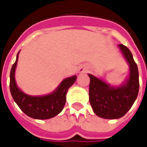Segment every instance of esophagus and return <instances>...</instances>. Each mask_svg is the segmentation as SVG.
Returning <instances> with one entry per match:
<instances>
[{"instance_id":"34e87169","label":"esophagus","mask_w":147,"mask_h":147,"mask_svg":"<svg viewBox=\"0 0 147 147\" xmlns=\"http://www.w3.org/2000/svg\"><path fill=\"white\" fill-rule=\"evenodd\" d=\"M85 71H86V70L84 69V68H80V72H84Z\"/></svg>"}]
</instances>
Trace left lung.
<instances>
[{
	"mask_svg": "<svg viewBox=\"0 0 147 147\" xmlns=\"http://www.w3.org/2000/svg\"><path fill=\"white\" fill-rule=\"evenodd\" d=\"M129 66V75L125 83L113 87L88 74L89 101L95 114L105 119H117L123 117L132 107L139 90L138 69L132 53L125 46L118 45Z\"/></svg>",
	"mask_w": 147,
	"mask_h": 147,
	"instance_id": "obj_1",
	"label": "left lung"
}]
</instances>
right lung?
Segmentation results:
<instances>
[{"instance_id": "1", "label": "right lung", "mask_w": 147, "mask_h": 147, "mask_svg": "<svg viewBox=\"0 0 147 147\" xmlns=\"http://www.w3.org/2000/svg\"><path fill=\"white\" fill-rule=\"evenodd\" d=\"M18 54L19 52L10 71L9 88L14 101L22 111L32 118L45 120L55 117L64 107L67 90L75 83L76 76H73L64 79L56 89L50 94L39 96H29L24 93L17 86L15 80V70L18 63Z\"/></svg>"}]
</instances>
